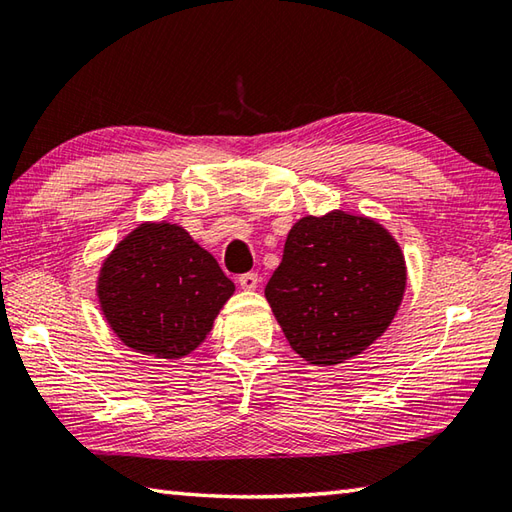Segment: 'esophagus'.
Returning <instances> with one entry per match:
<instances>
[{
  "label": "esophagus",
  "instance_id": "esophagus-1",
  "mask_svg": "<svg viewBox=\"0 0 512 512\" xmlns=\"http://www.w3.org/2000/svg\"><path fill=\"white\" fill-rule=\"evenodd\" d=\"M237 282L244 290H255L257 284H259V277H257V273H244V275L237 277Z\"/></svg>",
  "mask_w": 512,
  "mask_h": 512
}]
</instances>
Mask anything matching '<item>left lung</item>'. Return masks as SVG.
Instances as JSON below:
<instances>
[{
    "instance_id": "8db88e82",
    "label": "left lung",
    "mask_w": 512,
    "mask_h": 512,
    "mask_svg": "<svg viewBox=\"0 0 512 512\" xmlns=\"http://www.w3.org/2000/svg\"><path fill=\"white\" fill-rule=\"evenodd\" d=\"M406 286L386 230L342 210L290 228L266 299L288 344L310 364H342L384 333Z\"/></svg>"
}]
</instances>
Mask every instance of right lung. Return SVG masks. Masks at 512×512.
Wrapping results in <instances>:
<instances>
[{"instance_id":"1","label":"right lung","mask_w":512,"mask_h":512,"mask_svg":"<svg viewBox=\"0 0 512 512\" xmlns=\"http://www.w3.org/2000/svg\"><path fill=\"white\" fill-rule=\"evenodd\" d=\"M235 284L184 228L144 224L102 268L99 302L117 337L146 355L177 359L204 342Z\"/></svg>"}]
</instances>
